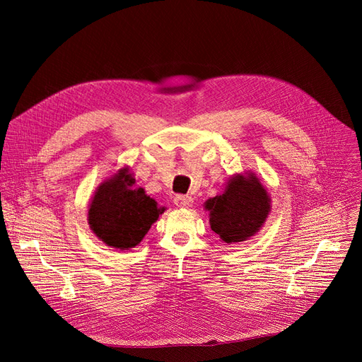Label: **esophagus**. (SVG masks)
<instances>
[{
	"instance_id": "esophagus-1",
	"label": "esophagus",
	"mask_w": 362,
	"mask_h": 362,
	"mask_svg": "<svg viewBox=\"0 0 362 362\" xmlns=\"http://www.w3.org/2000/svg\"><path fill=\"white\" fill-rule=\"evenodd\" d=\"M175 204H176L177 206H185V208H187V206L192 205V198L187 197V195H176V197H175Z\"/></svg>"
}]
</instances>
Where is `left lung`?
<instances>
[{
    "mask_svg": "<svg viewBox=\"0 0 362 362\" xmlns=\"http://www.w3.org/2000/svg\"><path fill=\"white\" fill-rule=\"evenodd\" d=\"M211 229L227 243L254 236L270 211V198L259 180L250 175L230 179L224 194L208 199Z\"/></svg>",
    "mask_w": 362,
    "mask_h": 362,
    "instance_id": "8db88e82",
    "label": "left lung"
}]
</instances>
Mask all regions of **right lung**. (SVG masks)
Returning a JSON list of instances; mask_svg holds the SVG:
<instances>
[{"instance_id": "add662e5", "label": "right lung", "mask_w": 362, "mask_h": 362, "mask_svg": "<svg viewBox=\"0 0 362 362\" xmlns=\"http://www.w3.org/2000/svg\"><path fill=\"white\" fill-rule=\"evenodd\" d=\"M127 168L104 182L95 192L88 213L90 229L111 248L129 250L136 246L164 208L145 194L133 189Z\"/></svg>"}]
</instances>
